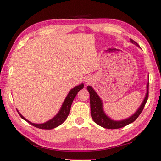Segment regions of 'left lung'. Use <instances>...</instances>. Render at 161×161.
Instances as JSON below:
<instances>
[{"instance_id": "obj_1", "label": "left lung", "mask_w": 161, "mask_h": 161, "mask_svg": "<svg viewBox=\"0 0 161 161\" xmlns=\"http://www.w3.org/2000/svg\"><path fill=\"white\" fill-rule=\"evenodd\" d=\"M130 42L133 44L137 45L138 47H139V45H138V43L135 42L134 40L132 39H130ZM87 90L89 92V100H90V107H91V116L93 119L95 123L99 125L100 126L105 129H120V128L124 127L131 124L135 120L138 118L141 113L142 112L145 104L148 100V83L147 84V92L146 97L144 98L142 103L140 106V107L138 108V109L136 111L134 114H133L131 116H130L129 118L126 119L121 120V121H114L112 120L109 117L106 115L103 109V103L102 99H100V97L98 96V94L96 93L93 88L90 86H87Z\"/></svg>"}]
</instances>
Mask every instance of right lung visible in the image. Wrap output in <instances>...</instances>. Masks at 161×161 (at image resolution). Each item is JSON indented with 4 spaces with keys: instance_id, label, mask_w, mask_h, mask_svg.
<instances>
[{
    "instance_id": "right-lung-1",
    "label": "right lung",
    "mask_w": 161,
    "mask_h": 161,
    "mask_svg": "<svg viewBox=\"0 0 161 161\" xmlns=\"http://www.w3.org/2000/svg\"><path fill=\"white\" fill-rule=\"evenodd\" d=\"M84 88V84H81L80 85H78L77 86H75V88L72 89L69 92V94H67V97L65 98V100L64 101L63 103H62V107L60 108V110L59 111V112L58 114L53 118L50 119V121H48L47 122H45L44 124H33L32 122L29 121L28 120H27L25 118L21 115L20 112L17 110V111L19 114V115L20 116V117L23 119L25 120L27 122H28L30 124L32 125V126L38 128V129H54V128L58 127L59 125H61L63 122L67 119L68 115L69 114L70 112V108L71 106H72V103L73 100L76 97V95L77 94L79 91L80 89Z\"/></svg>"
}]
</instances>
